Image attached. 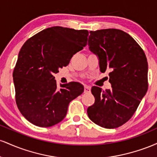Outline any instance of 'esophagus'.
Wrapping results in <instances>:
<instances>
[{
    "instance_id": "obj_1",
    "label": "esophagus",
    "mask_w": 157,
    "mask_h": 157,
    "mask_svg": "<svg viewBox=\"0 0 157 157\" xmlns=\"http://www.w3.org/2000/svg\"><path fill=\"white\" fill-rule=\"evenodd\" d=\"M91 90H90V88L88 86H84V92L85 93H90Z\"/></svg>"
}]
</instances>
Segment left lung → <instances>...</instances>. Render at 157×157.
<instances>
[{
  "label": "left lung",
  "mask_w": 157,
  "mask_h": 157,
  "mask_svg": "<svg viewBox=\"0 0 157 157\" xmlns=\"http://www.w3.org/2000/svg\"><path fill=\"white\" fill-rule=\"evenodd\" d=\"M89 46L98 56L100 71L110 70L112 89L91 88L95 102L88 116L101 127L116 128L130 120L147 92L146 56L132 37L116 29L91 31Z\"/></svg>",
  "instance_id": "left-lung-1"
}]
</instances>
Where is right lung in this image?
<instances>
[{
  "label": "right lung",
  "instance_id": "obj_1",
  "mask_svg": "<svg viewBox=\"0 0 157 157\" xmlns=\"http://www.w3.org/2000/svg\"><path fill=\"white\" fill-rule=\"evenodd\" d=\"M88 36L87 30L53 26L23 45L13 71L15 101L31 123L51 127L61 122L69 102L83 92V86L77 82L57 88L54 75L86 46Z\"/></svg>",
  "mask_w": 157,
  "mask_h": 157
}]
</instances>
